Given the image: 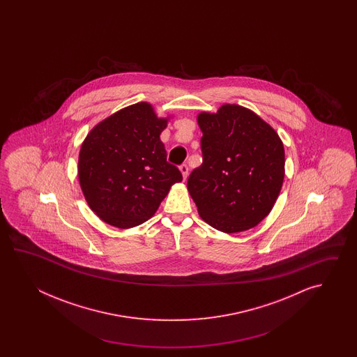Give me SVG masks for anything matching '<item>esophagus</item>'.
<instances>
[{"mask_svg": "<svg viewBox=\"0 0 357 357\" xmlns=\"http://www.w3.org/2000/svg\"><path fill=\"white\" fill-rule=\"evenodd\" d=\"M180 171H181L183 180H186L188 175H189V167H188V165H182V166H180Z\"/></svg>", "mask_w": 357, "mask_h": 357, "instance_id": "1", "label": "esophagus"}]
</instances>
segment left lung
I'll return each instance as SVG.
<instances>
[{
    "mask_svg": "<svg viewBox=\"0 0 357 357\" xmlns=\"http://www.w3.org/2000/svg\"><path fill=\"white\" fill-rule=\"evenodd\" d=\"M203 163L188 180L199 215L235 234L258 226L273 208L284 178V148L275 130L245 107L223 105L197 114Z\"/></svg>",
    "mask_w": 357,
    "mask_h": 357,
    "instance_id": "obj_1",
    "label": "left lung"
}]
</instances>
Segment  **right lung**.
I'll use <instances>...</instances> for the list:
<instances>
[{
	"label": "right lung",
	"mask_w": 357,
	"mask_h": 357,
	"mask_svg": "<svg viewBox=\"0 0 357 357\" xmlns=\"http://www.w3.org/2000/svg\"><path fill=\"white\" fill-rule=\"evenodd\" d=\"M160 119L152 105L125 107L96 125L79 153L77 175L86 203L117 228L144 223L157 212L181 172L167 162Z\"/></svg>",
	"instance_id": "obj_1"
}]
</instances>
